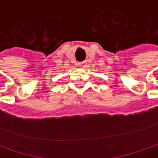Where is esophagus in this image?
Here are the masks:
<instances>
[{
	"label": "esophagus",
	"instance_id": "1",
	"mask_svg": "<svg viewBox=\"0 0 158 158\" xmlns=\"http://www.w3.org/2000/svg\"><path fill=\"white\" fill-rule=\"evenodd\" d=\"M86 61H83V62H80V63H79V67H81V68H85L86 66Z\"/></svg>",
	"mask_w": 158,
	"mask_h": 158
}]
</instances>
